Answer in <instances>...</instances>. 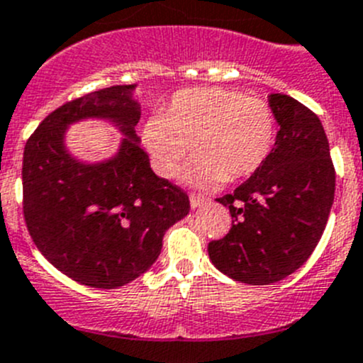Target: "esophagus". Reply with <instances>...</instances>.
Listing matches in <instances>:
<instances>
[{
  "label": "esophagus",
  "mask_w": 363,
  "mask_h": 363,
  "mask_svg": "<svg viewBox=\"0 0 363 363\" xmlns=\"http://www.w3.org/2000/svg\"><path fill=\"white\" fill-rule=\"evenodd\" d=\"M191 207L192 208H198V207H201V205H205V203H208V199L205 198V196H201V194H191Z\"/></svg>",
  "instance_id": "obj_1"
}]
</instances>
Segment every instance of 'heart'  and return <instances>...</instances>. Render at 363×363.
<instances>
[{
    "label": "heart",
    "instance_id": "heart-1",
    "mask_svg": "<svg viewBox=\"0 0 363 363\" xmlns=\"http://www.w3.org/2000/svg\"><path fill=\"white\" fill-rule=\"evenodd\" d=\"M152 165L165 178L178 174L189 145L196 152L187 176L199 185L254 174L270 156L277 136L274 109L262 99L228 88L176 93L162 116L144 125Z\"/></svg>",
    "mask_w": 363,
    "mask_h": 363
}]
</instances>
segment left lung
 Returning a JSON list of instances; mask_svg holds the SVG:
<instances>
[{
	"mask_svg": "<svg viewBox=\"0 0 363 363\" xmlns=\"http://www.w3.org/2000/svg\"><path fill=\"white\" fill-rule=\"evenodd\" d=\"M279 131L264 164L232 194V228L208 242L221 274L247 284H272L298 270L322 238L335 199V167L322 122L290 95L272 93Z\"/></svg>",
	"mask_w": 363,
	"mask_h": 363,
	"instance_id": "obj_1",
	"label": "left lung"
}]
</instances>
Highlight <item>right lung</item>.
Wrapping results in <instances>:
<instances>
[{
    "label": "right lung",
    "instance_id": "right-lung-1",
    "mask_svg": "<svg viewBox=\"0 0 363 363\" xmlns=\"http://www.w3.org/2000/svg\"><path fill=\"white\" fill-rule=\"evenodd\" d=\"M136 84L111 86L50 113L23 152V214L35 247L59 272L113 290L140 277L162 239L189 214V196L158 178L135 125ZM86 118L111 121L125 135L115 157L86 164L64 144L65 129Z\"/></svg>",
    "mask_w": 363,
    "mask_h": 363
}]
</instances>
